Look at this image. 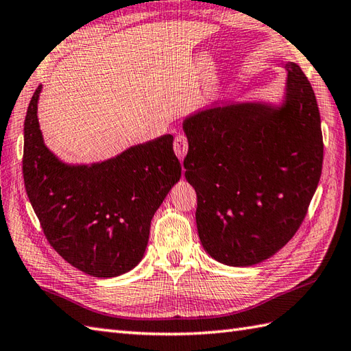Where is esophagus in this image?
Masks as SVG:
<instances>
[{"label": "esophagus", "mask_w": 351, "mask_h": 351, "mask_svg": "<svg viewBox=\"0 0 351 351\" xmlns=\"http://www.w3.org/2000/svg\"><path fill=\"white\" fill-rule=\"evenodd\" d=\"M187 149H189V143H187V138L184 135H177L174 138V152L177 158L183 160L184 156L187 155Z\"/></svg>", "instance_id": "1"}]
</instances>
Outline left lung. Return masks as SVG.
<instances>
[{"label":"left lung","mask_w":351,"mask_h":351,"mask_svg":"<svg viewBox=\"0 0 351 351\" xmlns=\"http://www.w3.org/2000/svg\"><path fill=\"white\" fill-rule=\"evenodd\" d=\"M281 104L229 102L184 119V177L204 250L229 267L276 254L301 226L323 164L320 113L295 62Z\"/></svg>","instance_id":"1"}]
</instances>
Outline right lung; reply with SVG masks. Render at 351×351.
Listing matches in <instances>:
<instances>
[{
  "label": "right lung",
  "instance_id": "add662e5",
  "mask_svg": "<svg viewBox=\"0 0 351 351\" xmlns=\"http://www.w3.org/2000/svg\"><path fill=\"white\" fill-rule=\"evenodd\" d=\"M41 84L23 126V182L50 245L92 277L131 271L143 259L150 223L182 176L173 135L136 144L90 165L65 164L47 149L37 117Z\"/></svg>",
  "mask_w": 351,
  "mask_h": 351
}]
</instances>
